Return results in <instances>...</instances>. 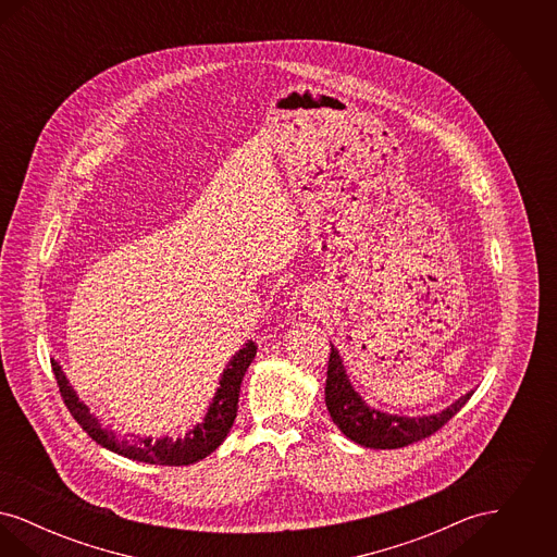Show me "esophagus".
<instances>
[{
  "label": "esophagus",
  "instance_id": "obj_1",
  "mask_svg": "<svg viewBox=\"0 0 557 557\" xmlns=\"http://www.w3.org/2000/svg\"><path fill=\"white\" fill-rule=\"evenodd\" d=\"M305 307H307L309 311H318V296H315V294H309V296H305Z\"/></svg>",
  "mask_w": 557,
  "mask_h": 557
}]
</instances>
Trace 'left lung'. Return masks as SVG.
Returning a JSON list of instances; mask_svg holds the SVG:
<instances>
[{"label":"left lung","mask_w":557,"mask_h":557,"mask_svg":"<svg viewBox=\"0 0 557 557\" xmlns=\"http://www.w3.org/2000/svg\"><path fill=\"white\" fill-rule=\"evenodd\" d=\"M474 393H468L455 400L443 413L428 418H400L382 413L368 407L352 391L346 377L338 350L332 346L325 377V405L334 424L343 430L350 441L370 449H400L420 443L438 432L450 418L470 400Z\"/></svg>","instance_id":"8db88e82"}]
</instances>
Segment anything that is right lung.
Masks as SVG:
<instances>
[{
	"mask_svg": "<svg viewBox=\"0 0 557 557\" xmlns=\"http://www.w3.org/2000/svg\"><path fill=\"white\" fill-rule=\"evenodd\" d=\"M255 355H257L255 343H248L244 348H239V352H236L234 359L230 361L227 370L223 371V377L219 382L221 386L212 398L211 409L207 413L205 424L196 425L194 430L187 432L186 438H177V441H173V438H159V441L135 438L133 441V438L114 436V432L104 430L102 425L98 424V420L89 413L87 405L81 403L73 386L69 384L66 375L62 373L55 361H52V371L55 382H58L60 397L64 400L66 409L98 445L114 450L133 461H144V463H154V466H189V463H196V461L205 459L207 455H211L212 450L223 443L230 428L234 425V420L238 416L242 377L248 370V366L252 363Z\"/></svg>",
	"mask_w": 557,
	"mask_h": 557,
	"instance_id": "obj_1",
	"label": "right lung"
}]
</instances>
